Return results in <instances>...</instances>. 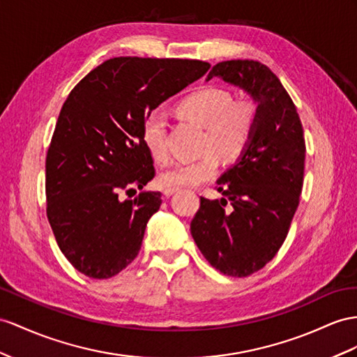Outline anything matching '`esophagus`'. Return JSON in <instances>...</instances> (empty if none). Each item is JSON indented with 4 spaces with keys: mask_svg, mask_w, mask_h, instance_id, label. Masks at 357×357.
<instances>
[{
    "mask_svg": "<svg viewBox=\"0 0 357 357\" xmlns=\"http://www.w3.org/2000/svg\"><path fill=\"white\" fill-rule=\"evenodd\" d=\"M178 191V188H164L162 190V195L166 196V197H170V196H173Z\"/></svg>",
    "mask_w": 357,
    "mask_h": 357,
    "instance_id": "34e87169",
    "label": "esophagus"
}]
</instances>
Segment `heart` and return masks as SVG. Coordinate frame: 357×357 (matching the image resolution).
<instances>
[{"mask_svg": "<svg viewBox=\"0 0 357 357\" xmlns=\"http://www.w3.org/2000/svg\"><path fill=\"white\" fill-rule=\"evenodd\" d=\"M188 121L206 130L204 158L178 162L160 173L161 187H197L211 181L218 172V160L234 161L248 148L257 122V107L252 100H234L225 89L208 87L187 96L178 107ZM167 119L161 112L151 113L143 123L142 139L155 161H166Z\"/></svg>", "mask_w": 357, "mask_h": 357, "instance_id": "b5f03b06", "label": "heart"}]
</instances>
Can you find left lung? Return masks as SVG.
Listing matches in <instances>:
<instances>
[{"instance_id":"1","label":"left lung","mask_w":357,"mask_h":357,"mask_svg":"<svg viewBox=\"0 0 357 357\" xmlns=\"http://www.w3.org/2000/svg\"><path fill=\"white\" fill-rule=\"evenodd\" d=\"M214 77L253 99L257 122L248 148L217 179L225 197H200L190 229L214 268L244 278L271 261L287 238L303 187L305 137L294 102L266 65L222 61L206 81Z\"/></svg>"}]
</instances>
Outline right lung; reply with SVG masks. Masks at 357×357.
<instances>
[{
    "mask_svg": "<svg viewBox=\"0 0 357 357\" xmlns=\"http://www.w3.org/2000/svg\"><path fill=\"white\" fill-rule=\"evenodd\" d=\"M209 63L116 57L79 81L61 107L47 155V215L63 255L93 279L135 259L160 191L143 187L153 160L142 139L155 108L204 77ZM142 193L123 199V190Z\"/></svg>",
    "mask_w": 357,
    "mask_h": 357,
    "instance_id": "obj_1",
    "label": "right lung"
}]
</instances>
